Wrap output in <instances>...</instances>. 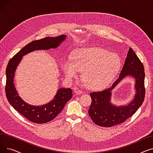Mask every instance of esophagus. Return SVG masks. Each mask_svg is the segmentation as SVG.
I'll return each instance as SVG.
<instances>
[{"label": "esophagus", "instance_id": "obj_1", "mask_svg": "<svg viewBox=\"0 0 153 153\" xmlns=\"http://www.w3.org/2000/svg\"><path fill=\"white\" fill-rule=\"evenodd\" d=\"M74 93H75V94H76L77 95L81 94H82V91L81 89H79V88H77V87H75V88H74Z\"/></svg>", "mask_w": 153, "mask_h": 153}]
</instances>
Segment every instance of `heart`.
I'll list each match as a JSON object with an SVG mask.
<instances>
[{
  "mask_svg": "<svg viewBox=\"0 0 153 153\" xmlns=\"http://www.w3.org/2000/svg\"><path fill=\"white\" fill-rule=\"evenodd\" d=\"M118 54L103 48L94 46L78 48L72 53L71 59L62 62L64 75L69 79L77 77L82 71V78L91 89L100 90L107 87L121 68Z\"/></svg>",
  "mask_w": 153,
  "mask_h": 153,
  "instance_id": "heart-1",
  "label": "heart"
}]
</instances>
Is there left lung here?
Here are the masks:
<instances>
[{"mask_svg": "<svg viewBox=\"0 0 153 153\" xmlns=\"http://www.w3.org/2000/svg\"><path fill=\"white\" fill-rule=\"evenodd\" d=\"M144 66L130 48L118 79L108 89L90 94L92 103L89 115L94 123L100 126L111 127L124 122L141 107L145 95ZM135 79L134 98L126 105L117 106L111 102L112 91L125 78Z\"/></svg>", "mask_w": 153, "mask_h": 153, "instance_id": "1", "label": "left lung"}]
</instances>
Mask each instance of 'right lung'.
<instances>
[{
	"mask_svg": "<svg viewBox=\"0 0 153 153\" xmlns=\"http://www.w3.org/2000/svg\"><path fill=\"white\" fill-rule=\"evenodd\" d=\"M66 35L56 37H46L32 42L24 46L9 61L6 68L5 94L7 99L13 108L28 119L36 123H45L57 116L71 99L72 92L70 88L58 89L53 100L43 105H31L19 96L14 84L16 69L23 56L36 50H48L58 48L66 40Z\"/></svg>",
	"mask_w": 153,
	"mask_h": 153,
	"instance_id": "right-lung-1",
	"label": "right lung"
}]
</instances>
